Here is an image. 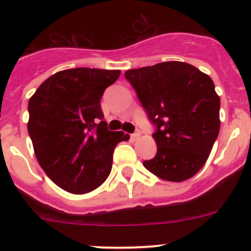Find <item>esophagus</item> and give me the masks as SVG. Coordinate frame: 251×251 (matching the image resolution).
I'll list each match as a JSON object with an SVG mask.
<instances>
[{
	"label": "esophagus",
	"instance_id": "34e87169",
	"mask_svg": "<svg viewBox=\"0 0 251 251\" xmlns=\"http://www.w3.org/2000/svg\"><path fill=\"white\" fill-rule=\"evenodd\" d=\"M130 137H132L133 139H138L139 137H141V132H139V130H137V132H134L133 134H130Z\"/></svg>",
	"mask_w": 251,
	"mask_h": 251
}]
</instances>
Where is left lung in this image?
Here are the masks:
<instances>
[{"mask_svg": "<svg viewBox=\"0 0 251 251\" xmlns=\"http://www.w3.org/2000/svg\"><path fill=\"white\" fill-rule=\"evenodd\" d=\"M156 127V157L143 166L171 182L191 178L207 161L220 130V98L208 75L182 61L124 74Z\"/></svg>", "mask_w": 251, "mask_h": 251, "instance_id": "left-lung-1", "label": "left lung"}]
</instances>
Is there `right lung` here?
Listing matches in <instances>:
<instances>
[{"mask_svg":"<svg viewBox=\"0 0 251 251\" xmlns=\"http://www.w3.org/2000/svg\"><path fill=\"white\" fill-rule=\"evenodd\" d=\"M119 70L75 68L48 77L28 100L27 129L49 178L70 194H86L108 178L113 152L129 136L108 130L100 99Z\"/></svg>","mask_w":251,"mask_h":251,"instance_id":"obj_1","label":"right lung"}]
</instances>
